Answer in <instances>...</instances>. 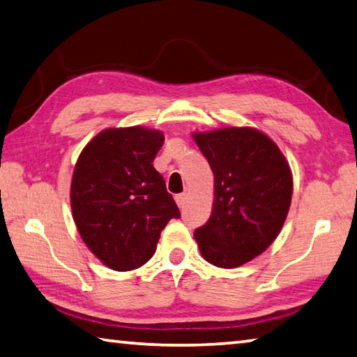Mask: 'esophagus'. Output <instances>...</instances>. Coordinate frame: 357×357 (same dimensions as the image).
<instances>
[{
  "instance_id": "obj_1",
  "label": "esophagus",
  "mask_w": 357,
  "mask_h": 357,
  "mask_svg": "<svg viewBox=\"0 0 357 357\" xmlns=\"http://www.w3.org/2000/svg\"><path fill=\"white\" fill-rule=\"evenodd\" d=\"M174 201H176V204L179 207H183L185 204V201H187V195H185V193H179V195L174 197Z\"/></svg>"
}]
</instances>
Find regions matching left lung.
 Here are the masks:
<instances>
[{"mask_svg": "<svg viewBox=\"0 0 357 357\" xmlns=\"http://www.w3.org/2000/svg\"><path fill=\"white\" fill-rule=\"evenodd\" d=\"M213 173V206L195 229L207 262L236 268L275 242L290 209L294 181L289 162L268 135L255 128L193 132Z\"/></svg>", "mask_w": 357, "mask_h": 357, "instance_id": "left-lung-1", "label": "left lung"}]
</instances>
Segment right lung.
<instances>
[{"mask_svg": "<svg viewBox=\"0 0 357 357\" xmlns=\"http://www.w3.org/2000/svg\"><path fill=\"white\" fill-rule=\"evenodd\" d=\"M164 134L144 126L109 128L81 151L70 203L84 243L106 267L139 268L153 257L160 231L181 213L153 167Z\"/></svg>", "mask_w": 357, "mask_h": 357, "instance_id": "1", "label": "right lung"}]
</instances>
